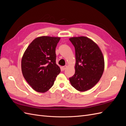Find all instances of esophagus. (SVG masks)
Masks as SVG:
<instances>
[{"mask_svg":"<svg viewBox=\"0 0 126 126\" xmlns=\"http://www.w3.org/2000/svg\"><path fill=\"white\" fill-rule=\"evenodd\" d=\"M67 68V66H63L62 67V69L63 70H65L66 68Z\"/></svg>","mask_w":126,"mask_h":126,"instance_id":"esophagus-1","label":"esophagus"}]
</instances>
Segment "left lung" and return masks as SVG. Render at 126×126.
<instances>
[{
	"mask_svg": "<svg viewBox=\"0 0 126 126\" xmlns=\"http://www.w3.org/2000/svg\"><path fill=\"white\" fill-rule=\"evenodd\" d=\"M75 48V73L69 78L71 86L80 92L92 88L99 81L105 69L102 52L98 45L87 37L69 38Z\"/></svg>",
	"mask_w": 126,
	"mask_h": 126,
	"instance_id": "1",
	"label": "left lung"
}]
</instances>
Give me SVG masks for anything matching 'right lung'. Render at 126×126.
I'll return each mask as SVG.
<instances>
[{"instance_id":"add662e5","label":"right lung","mask_w":126,"mask_h":126,"mask_svg":"<svg viewBox=\"0 0 126 126\" xmlns=\"http://www.w3.org/2000/svg\"><path fill=\"white\" fill-rule=\"evenodd\" d=\"M60 38L40 36L26 49L21 59L24 78L37 92L44 93L54 85L60 68L56 63V47Z\"/></svg>"}]
</instances>
